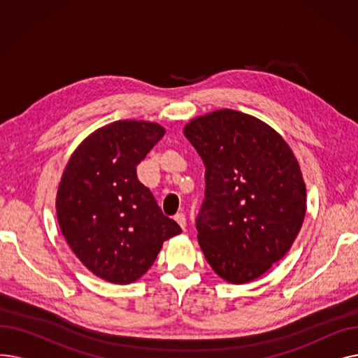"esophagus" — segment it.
I'll return each instance as SVG.
<instances>
[{"label":"esophagus","instance_id":"34e87169","mask_svg":"<svg viewBox=\"0 0 358 358\" xmlns=\"http://www.w3.org/2000/svg\"><path fill=\"white\" fill-rule=\"evenodd\" d=\"M174 220L180 224V227L184 229L185 228V216L182 215V213H177L176 216H174Z\"/></svg>","mask_w":358,"mask_h":358}]
</instances>
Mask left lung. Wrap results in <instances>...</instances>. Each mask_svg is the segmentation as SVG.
Segmentation results:
<instances>
[{"label": "left lung", "mask_w": 358, "mask_h": 358, "mask_svg": "<svg viewBox=\"0 0 358 358\" xmlns=\"http://www.w3.org/2000/svg\"><path fill=\"white\" fill-rule=\"evenodd\" d=\"M206 166L196 220L200 248L232 285L267 273L292 248L306 215V185L289 143L247 113L220 108L184 126Z\"/></svg>", "instance_id": "obj_1"}]
</instances>
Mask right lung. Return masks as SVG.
Masks as SVG:
<instances>
[{
    "instance_id": "add662e5",
    "label": "right lung",
    "mask_w": 358,
    "mask_h": 358,
    "mask_svg": "<svg viewBox=\"0 0 358 358\" xmlns=\"http://www.w3.org/2000/svg\"><path fill=\"white\" fill-rule=\"evenodd\" d=\"M164 135L154 122H113L88 135L64 169L56 193L61 232L83 264L108 283L139 280L164 241L181 234L136 176Z\"/></svg>"
}]
</instances>
